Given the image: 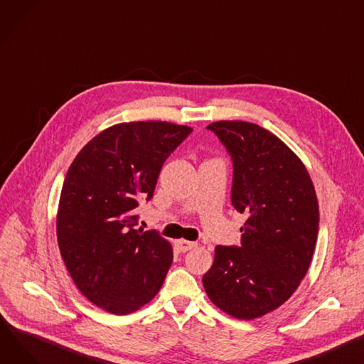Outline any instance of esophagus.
Wrapping results in <instances>:
<instances>
[{"label":"esophagus","mask_w":364,"mask_h":364,"mask_svg":"<svg viewBox=\"0 0 364 364\" xmlns=\"http://www.w3.org/2000/svg\"><path fill=\"white\" fill-rule=\"evenodd\" d=\"M176 246H177V249H178L181 253H186V252H188V250H191V249H195L198 245L195 243V241L177 240V241H176Z\"/></svg>","instance_id":"1"}]
</instances>
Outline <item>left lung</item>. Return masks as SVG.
Segmentation results:
<instances>
[{
    "label": "left lung",
    "instance_id": "left-lung-1",
    "mask_svg": "<svg viewBox=\"0 0 364 364\" xmlns=\"http://www.w3.org/2000/svg\"><path fill=\"white\" fill-rule=\"evenodd\" d=\"M206 129L231 156V203L249 218L238 247L216 246L205 291L234 318H260L291 297L307 274L319 228L316 191L303 162L271 132L246 121Z\"/></svg>",
    "mask_w": 364,
    "mask_h": 364
}]
</instances>
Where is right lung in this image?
<instances>
[{"label":"right lung","instance_id":"add662e5","mask_svg":"<svg viewBox=\"0 0 364 364\" xmlns=\"http://www.w3.org/2000/svg\"><path fill=\"white\" fill-rule=\"evenodd\" d=\"M193 129L134 121L95 136L70 165L57 215L58 247L80 293L127 314L161 289L173 247L156 231L137 230L136 208L154 196L166 158Z\"/></svg>","mask_w":364,"mask_h":364}]
</instances>
